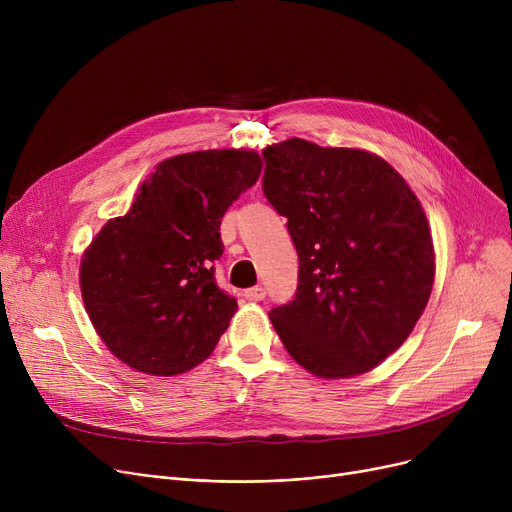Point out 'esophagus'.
<instances>
[{"instance_id":"esophagus-1","label":"esophagus","mask_w":512,"mask_h":512,"mask_svg":"<svg viewBox=\"0 0 512 512\" xmlns=\"http://www.w3.org/2000/svg\"><path fill=\"white\" fill-rule=\"evenodd\" d=\"M245 299L249 301H263L265 299V288L263 286H253L245 290Z\"/></svg>"}]
</instances>
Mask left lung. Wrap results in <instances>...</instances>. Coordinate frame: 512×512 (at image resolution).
Masks as SVG:
<instances>
[{
    "mask_svg": "<svg viewBox=\"0 0 512 512\" xmlns=\"http://www.w3.org/2000/svg\"><path fill=\"white\" fill-rule=\"evenodd\" d=\"M263 195L299 255L294 299L270 311L290 357L353 378L409 338L434 286L427 218L402 176L361 149L303 139L263 149Z\"/></svg>",
    "mask_w": 512,
    "mask_h": 512,
    "instance_id": "obj_1",
    "label": "left lung"
}]
</instances>
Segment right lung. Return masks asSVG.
I'll return each instance as SVG.
<instances>
[{
    "label": "right lung",
    "mask_w": 512,
    "mask_h": 512,
    "mask_svg": "<svg viewBox=\"0 0 512 512\" xmlns=\"http://www.w3.org/2000/svg\"><path fill=\"white\" fill-rule=\"evenodd\" d=\"M259 174L255 151L176 155L143 182L130 211L95 236L80 263V290L120 361L168 378L211 355L238 307L215 284L220 224Z\"/></svg>",
    "instance_id": "right-lung-1"
}]
</instances>
